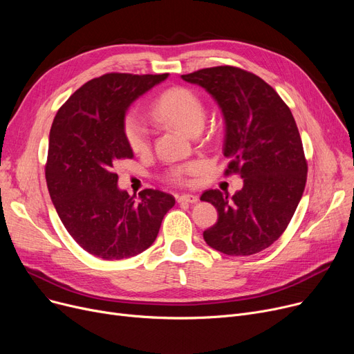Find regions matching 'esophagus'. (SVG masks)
I'll return each mask as SVG.
<instances>
[{
    "mask_svg": "<svg viewBox=\"0 0 354 354\" xmlns=\"http://www.w3.org/2000/svg\"><path fill=\"white\" fill-rule=\"evenodd\" d=\"M198 201H199V198L192 194H183V195L178 196V202H180V203H196Z\"/></svg>",
    "mask_w": 354,
    "mask_h": 354,
    "instance_id": "esophagus-1",
    "label": "esophagus"
}]
</instances>
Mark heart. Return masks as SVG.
Masks as SVG:
<instances>
[{
	"label": "heart",
	"mask_w": 354,
	"mask_h": 354,
	"mask_svg": "<svg viewBox=\"0 0 354 354\" xmlns=\"http://www.w3.org/2000/svg\"><path fill=\"white\" fill-rule=\"evenodd\" d=\"M205 104L196 93L187 87H171L165 90L153 102L151 116L153 120L176 127L191 136L201 132L205 122ZM123 135L130 151L136 155H145L151 149V133L143 122L135 115L129 113L123 122ZM202 163L188 162L174 166L167 178L182 183L201 171Z\"/></svg>",
	"instance_id": "heart-1"
}]
</instances>
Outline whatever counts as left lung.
Segmentation results:
<instances>
[{
	"instance_id": "left-lung-1",
	"label": "left lung",
	"mask_w": 354,
	"mask_h": 354,
	"mask_svg": "<svg viewBox=\"0 0 354 354\" xmlns=\"http://www.w3.org/2000/svg\"><path fill=\"white\" fill-rule=\"evenodd\" d=\"M182 79L205 88L225 119V175L238 174L244 187L232 196L205 191L218 221L203 239L227 255H252L283 235L303 196L307 160L290 107L254 73L234 66L202 68Z\"/></svg>"
}]
</instances>
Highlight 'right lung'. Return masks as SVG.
<instances>
[{
  "instance_id": "add662e5",
  "label": "right lung",
  "mask_w": 354,
  "mask_h": 354,
  "mask_svg": "<svg viewBox=\"0 0 354 354\" xmlns=\"http://www.w3.org/2000/svg\"><path fill=\"white\" fill-rule=\"evenodd\" d=\"M165 74L107 73L77 88L55 115L48 139L46 180L73 239L103 259L135 257L153 244L175 198L158 189L136 196L118 188L115 167L132 159L123 122L139 96Z\"/></svg>"
}]
</instances>
